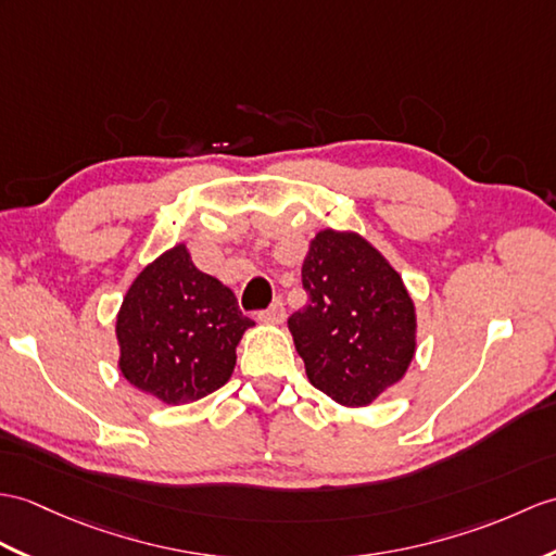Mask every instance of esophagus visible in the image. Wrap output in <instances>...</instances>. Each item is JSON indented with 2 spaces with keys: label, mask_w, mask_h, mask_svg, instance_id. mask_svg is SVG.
Returning <instances> with one entry per match:
<instances>
[{
  "label": "esophagus",
  "mask_w": 556,
  "mask_h": 556,
  "mask_svg": "<svg viewBox=\"0 0 556 556\" xmlns=\"http://www.w3.org/2000/svg\"><path fill=\"white\" fill-rule=\"evenodd\" d=\"M283 317H287V307H283L281 299H277L267 309H261V313H257V319L267 321V325H279V321H283Z\"/></svg>",
  "instance_id": "esophagus-1"
}]
</instances>
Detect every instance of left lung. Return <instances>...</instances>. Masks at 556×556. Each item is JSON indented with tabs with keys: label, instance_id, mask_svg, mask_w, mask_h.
<instances>
[{
	"label": "left lung",
	"instance_id": "left-lung-1",
	"mask_svg": "<svg viewBox=\"0 0 556 556\" xmlns=\"http://www.w3.org/2000/svg\"><path fill=\"white\" fill-rule=\"evenodd\" d=\"M307 303L289 317L309 383L341 405H369L415 357V305L369 243L325 229L303 261Z\"/></svg>",
	"mask_w": 556,
	"mask_h": 556
}]
</instances>
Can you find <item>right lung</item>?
Listing matches in <instances>:
<instances>
[{
  "mask_svg": "<svg viewBox=\"0 0 556 556\" xmlns=\"http://www.w3.org/2000/svg\"><path fill=\"white\" fill-rule=\"evenodd\" d=\"M251 325L237 295L197 269L179 243L141 269L123 299L121 371L167 405L199 400L229 381Z\"/></svg>",
  "mask_w": 556,
  "mask_h": 556,
  "instance_id": "1",
  "label": "right lung"
}]
</instances>
